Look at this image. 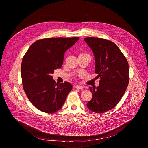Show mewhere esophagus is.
Segmentation results:
<instances>
[{"label":"esophagus","instance_id":"1","mask_svg":"<svg viewBox=\"0 0 148 148\" xmlns=\"http://www.w3.org/2000/svg\"><path fill=\"white\" fill-rule=\"evenodd\" d=\"M75 87L76 88H78V89H83V88H84V86H80V85H78V84L75 85Z\"/></svg>","mask_w":148,"mask_h":148}]
</instances>
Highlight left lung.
<instances>
[{
    "mask_svg": "<svg viewBox=\"0 0 148 148\" xmlns=\"http://www.w3.org/2000/svg\"><path fill=\"white\" fill-rule=\"evenodd\" d=\"M84 41L95 58V73L100 77L99 85L89 87L92 99L87 108L96 113H103L114 108L121 100L129 83V66L126 58L112 42L88 37Z\"/></svg>",
    "mask_w": 148,
    "mask_h": 148,
    "instance_id": "obj_1",
    "label": "left lung"
}]
</instances>
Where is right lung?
<instances>
[{"mask_svg":"<svg viewBox=\"0 0 148 148\" xmlns=\"http://www.w3.org/2000/svg\"><path fill=\"white\" fill-rule=\"evenodd\" d=\"M79 37H56L34 42L24 55L21 72L24 90L32 103L40 111L53 114L60 110L72 89L71 83H56L54 70L62 66L64 54Z\"/></svg>","mask_w":148,"mask_h":148,"instance_id":"1","label":"right lung"}]
</instances>
